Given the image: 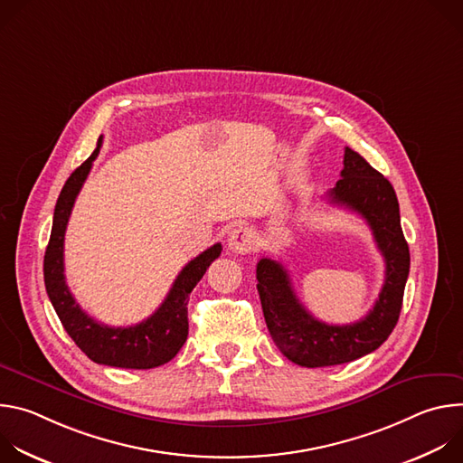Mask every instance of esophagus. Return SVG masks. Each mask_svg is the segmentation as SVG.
<instances>
[{
    "label": "esophagus",
    "mask_w": 463,
    "mask_h": 463,
    "mask_svg": "<svg viewBox=\"0 0 463 463\" xmlns=\"http://www.w3.org/2000/svg\"><path fill=\"white\" fill-rule=\"evenodd\" d=\"M227 245L232 252L236 254H247L250 250H254L256 247V236L254 232L249 229V227H236L229 232V238H227Z\"/></svg>",
    "instance_id": "1"
}]
</instances>
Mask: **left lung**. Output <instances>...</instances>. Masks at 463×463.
<instances>
[{"label": "left lung", "mask_w": 463, "mask_h": 463, "mask_svg": "<svg viewBox=\"0 0 463 463\" xmlns=\"http://www.w3.org/2000/svg\"><path fill=\"white\" fill-rule=\"evenodd\" d=\"M327 202L364 218L386 271L379 298L368 315L354 324L335 326L315 318L300 304L280 261H258L256 288L271 339L291 363L306 368L350 363L377 350L398 324L411 269L393 186L352 148H345V168L337 184L327 192Z\"/></svg>", "instance_id": "8db88e82"}]
</instances>
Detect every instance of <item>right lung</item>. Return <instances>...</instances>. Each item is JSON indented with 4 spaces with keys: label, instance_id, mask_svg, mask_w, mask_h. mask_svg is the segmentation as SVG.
<instances>
[{
    "label": "right lung",
    "instance_id": "right-lung-1",
    "mask_svg": "<svg viewBox=\"0 0 463 463\" xmlns=\"http://www.w3.org/2000/svg\"><path fill=\"white\" fill-rule=\"evenodd\" d=\"M102 146L99 137L95 152L65 181L52 216L51 238L43 256V280L49 300L68 335L93 361L115 368L148 370L174 359L188 335V295L222 254V243H214L190 260L177 275L170 293L157 311L146 320L111 327L90 317L73 298L63 277V236L77 195Z\"/></svg>",
    "mask_w": 463,
    "mask_h": 463
}]
</instances>
